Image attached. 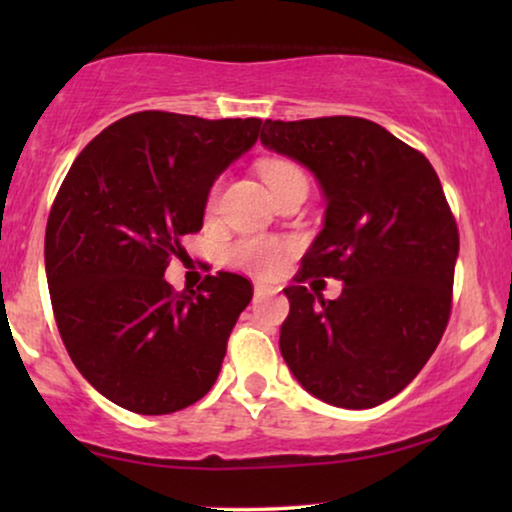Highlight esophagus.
<instances>
[{
  "label": "esophagus",
  "mask_w": 512,
  "mask_h": 512,
  "mask_svg": "<svg viewBox=\"0 0 512 512\" xmlns=\"http://www.w3.org/2000/svg\"><path fill=\"white\" fill-rule=\"evenodd\" d=\"M254 293H256V296H272V293H277V289H275V286H270V284L256 282L254 284Z\"/></svg>",
  "instance_id": "obj_1"
}]
</instances>
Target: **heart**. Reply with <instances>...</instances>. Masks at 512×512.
Masks as SVG:
<instances>
[{
	"label": "heart",
	"mask_w": 512,
	"mask_h": 512,
	"mask_svg": "<svg viewBox=\"0 0 512 512\" xmlns=\"http://www.w3.org/2000/svg\"><path fill=\"white\" fill-rule=\"evenodd\" d=\"M261 177L265 179L270 191H275L277 186H282L284 181L296 179V177H305L300 172L298 165L289 163V160H263L261 163ZM216 200V188L209 195V207L214 205ZM286 247L282 242L270 240V237H251V240H242L237 242L233 249H230V263L237 265V268L254 272V275H263L268 277L279 268L282 263Z\"/></svg>",
	"instance_id": "1"
}]
</instances>
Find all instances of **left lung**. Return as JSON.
Wrapping results in <instances>:
<instances>
[{
  "mask_svg": "<svg viewBox=\"0 0 512 512\" xmlns=\"http://www.w3.org/2000/svg\"><path fill=\"white\" fill-rule=\"evenodd\" d=\"M265 149L317 177L324 228L286 286L279 333L286 366L335 408H375L415 380L436 352L452 310L457 221L422 153L356 116L265 121ZM335 276L340 299L302 284Z\"/></svg>",
  "mask_w": 512,
  "mask_h": 512,
  "instance_id": "1",
  "label": "left lung"
}]
</instances>
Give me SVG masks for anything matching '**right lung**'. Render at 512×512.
<instances>
[{
  "instance_id": "obj_1",
  "label": "right lung",
  "mask_w": 512,
  "mask_h": 512,
  "mask_svg": "<svg viewBox=\"0 0 512 512\" xmlns=\"http://www.w3.org/2000/svg\"><path fill=\"white\" fill-rule=\"evenodd\" d=\"M261 123L139 111L69 167L46 223L48 291L74 366L111 403L170 415L214 387L251 282L219 272L177 293L163 275Z\"/></svg>"
}]
</instances>
